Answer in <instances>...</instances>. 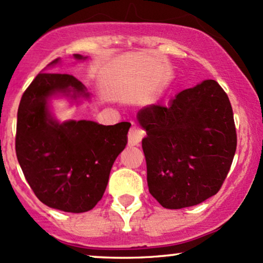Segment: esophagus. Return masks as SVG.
Here are the masks:
<instances>
[{"label": "esophagus", "mask_w": 263, "mask_h": 263, "mask_svg": "<svg viewBox=\"0 0 263 263\" xmlns=\"http://www.w3.org/2000/svg\"><path fill=\"white\" fill-rule=\"evenodd\" d=\"M142 137H143V132H142L141 129L132 127L128 132V144H131V146H137L141 142Z\"/></svg>", "instance_id": "obj_1"}]
</instances>
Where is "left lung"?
I'll return each mask as SVG.
<instances>
[{
  "instance_id": "1",
  "label": "left lung",
  "mask_w": 263,
  "mask_h": 263,
  "mask_svg": "<svg viewBox=\"0 0 263 263\" xmlns=\"http://www.w3.org/2000/svg\"><path fill=\"white\" fill-rule=\"evenodd\" d=\"M152 197L167 209L193 206L221 188L236 152L234 114L215 80L180 91L168 106L137 114Z\"/></svg>"
}]
</instances>
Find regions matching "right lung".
I'll return each instance as SVG.
<instances>
[{"label": "right lung", "mask_w": 263, "mask_h": 263, "mask_svg": "<svg viewBox=\"0 0 263 263\" xmlns=\"http://www.w3.org/2000/svg\"><path fill=\"white\" fill-rule=\"evenodd\" d=\"M78 60L85 59L74 54ZM59 63V58L49 65ZM55 95L89 99L69 74L41 73L27 87L17 112L16 153L27 182L42 203L66 213H85L101 200L115 159L127 144L131 123L99 125L57 121L49 111Z\"/></svg>", "instance_id": "1"}]
</instances>
